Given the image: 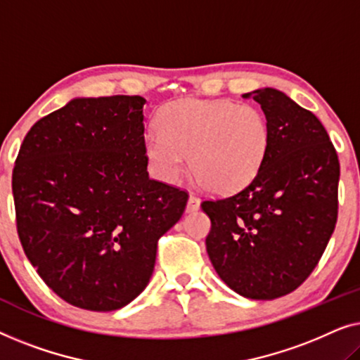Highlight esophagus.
Segmentation results:
<instances>
[{
  "instance_id": "esophagus-1",
  "label": "esophagus",
  "mask_w": 360,
  "mask_h": 360,
  "mask_svg": "<svg viewBox=\"0 0 360 360\" xmlns=\"http://www.w3.org/2000/svg\"><path fill=\"white\" fill-rule=\"evenodd\" d=\"M198 208H200V198H196L195 195H190L188 203H186V211H188V213H193V211H196Z\"/></svg>"
}]
</instances>
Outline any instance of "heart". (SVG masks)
<instances>
[{"label":"heart","mask_w":360,"mask_h":360,"mask_svg":"<svg viewBox=\"0 0 360 360\" xmlns=\"http://www.w3.org/2000/svg\"><path fill=\"white\" fill-rule=\"evenodd\" d=\"M157 126L142 139L155 179L174 184L188 157L190 174L214 195L245 188L262 169L272 141L259 108L226 100L170 101L157 115Z\"/></svg>","instance_id":"b5f03b06"}]
</instances>
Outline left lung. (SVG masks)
Here are the masks:
<instances>
[{
  "label": "left lung",
  "instance_id": "obj_1",
  "mask_svg": "<svg viewBox=\"0 0 360 360\" xmlns=\"http://www.w3.org/2000/svg\"><path fill=\"white\" fill-rule=\"evenodd\" d=\"M262 108L270 149L257 176L229 198L203 201L206 252L236 293L274 300L316 267L338 221L339 160L321 121L275 88L245 93Z\"/></svg>",
  "mask_w": 360,
  "mask_h": 360
}]
</instances>
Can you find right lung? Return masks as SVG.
<instances>
[{"label":"right lung","mask_w":360,"mask_h":360,"mask_svg":"<svg viewBox=\"0 0 360 360\" xmlns=\"http://www.w3.org/2000/svg\"><path fill=\"white\" fill-rule=\"evenodd\" d=\"M142 96L73 98L24 137L13 170L18 234L58 297L90 311L131 303L154 272L157 240L188 195L150 180Z\"/></svg>","instance_id":"1"}]
</instances>
